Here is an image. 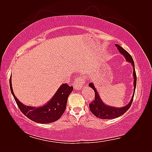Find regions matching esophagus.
Here are the masks:
<instances>
[{"label": "esophagus", "mask_w": 152, "mask_h": 152, "mask_svg": "<svg viewBox=\"0 0 152 152\" xmlns=\"http://www.w3.org/2000/svg\"><path fill=\"white\" fill-rule=\"evenodd\" d=\"M84 77H79L77 78L74 82V89L76 90H81L82 87L84 86Z\"/></svg>", "instance_id": "1"}]
</instances>
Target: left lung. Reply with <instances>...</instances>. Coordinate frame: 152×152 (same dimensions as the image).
Instances as JSON below:
<instances>
[{
  "label": "left lung",
  "mask_w": 152,
  "mask_h": 152,
  "mask_svg": "<svg viewBox=\"0 0 152 152\" xmlns=\"http://www.w3.org/2000/svg\"><path fill=\"white\" fill-rule=\"evenodd\" d=\"M115 46L118 50L119 53L122 54L124 57L125 58L126 61L129 63H130L133 68V85H134V91H133V94L132 96V98L130 100L129 103L127 105L124 106L123 107H112V106H109L106 104L101 98L100 96L98 93V92L95 87L93 82H91L89 84V86L93 89L95 92V99L94 101L89 104V108L91 112L93 113L96 117H97L99 118L102 119H112V118H115L119 117L120 116L122 115L123 114L125 113L127 110L129 109L131 105L132 104L133 98H134V95L135 93L136 86V75L135 72V67H134V61L131 57V55L129 54L126 50L121 47L118 44H115Z\"/></svg>",
  "instance_id": "obj_1"
}]
</instances>
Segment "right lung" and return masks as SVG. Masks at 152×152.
I'll return each mask as SVG.
<instances>
[{
  "instance_id": "right-lung-1",
  "label": "right lung",
  "mask_w": 152,
  "mask_h": 152,
  "mask_svg": "<svg viewBox=\"0 0 152 152\" xmlns=\"http://www.w3.org/2000/svg\"><path fill=\"white\" fill-rule=\"evenodd\" d=\"M11 93L18 107L26 117L39 124H49L58 121L65 112L68 96L73 90V87L63 84L48 103L41 107L26 106L21 103L13 92L11 76L10 80Z\"/></svg>"
}]
</instances>
